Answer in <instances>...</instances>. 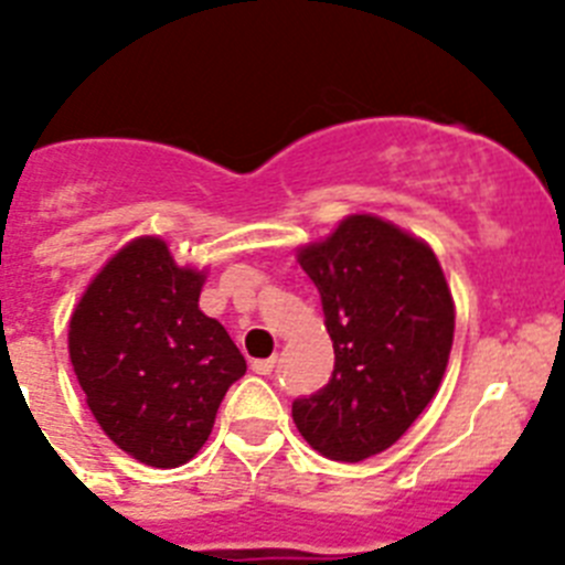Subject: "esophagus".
I'll use <instances>...</instances> for the list:
<instances>
[{
    "mask_svg": "<svg viewBox=\"0 0 565 565\" xmlns=\"http://www.w3.org/2000/svg\"><path fill=\"white\" fill-rule=\"evenodd\" d=\"M252 371L257 373V376H268V373L274 371V359H254Z\"/></svg>",
    "mask_w": 565,
    "mask_h": 565,
    "instance_id": "obj_1",
    "label": "esophagus"
}]
</instances>
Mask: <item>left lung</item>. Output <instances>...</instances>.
Here are the masks:
<instances>
[{
  "mask_svg": "<svg viewBox=\"0 0 565 565\" xmlns=\"http://www.w3.org/2000/svg\"><path fill=\"white\" fill-rule=\"evenodd\" d=\"M333 342L331 382L294 398L313 450L356 463L398 441L436 396L456 308L436 254L373 214H351L322 243L299 248Z\"/></svg>",
  "mask_w": 565,
  "mask_h": 565,
  "instance_id": "8db88e82",
  "label": "left lung"
}]
</instances>
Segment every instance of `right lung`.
I'll return each mask as SVG.
<instances>
[{"label":"right lung","mask_w":565,"mask_h":565,"mask_svg":"<svg viewBox=\"0 0 565 565\" xmlns=\"http://www.w3.org/2000/svg\"><path fill=\"white\" fill-rule=\"evenodd\" d=\"M203 271L138 237L109 259L70 319V362L87 407L124 452L172 469L206 444L246 359L198 308Z\"/></svg>","instance_id":"add662e5"}]
</instances>
